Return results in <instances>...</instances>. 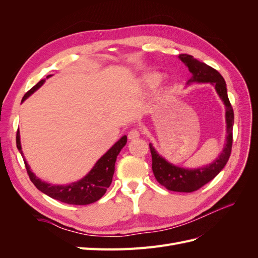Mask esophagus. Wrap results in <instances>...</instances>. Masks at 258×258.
Listing matches in <instances>:
<instances>
[{"mask_svg":"<svg viewBox=\"0 0 258 258\" xmlns=\"http://www.w3.org/2000/svg\"><path fill=\"white\" fill-rule=\"evenodd\" d=\"M140 138V131L138 129H132L128 132V139L129 140H135Z\"/></svg>","mask_w":258,"mask_h":258,"instance_id":"1","label":"esophagus"}]
</instances>
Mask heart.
I'll return each instance as SVG.
<instances>
[{"instance_id":"obj_1","label":"heart","mask_w":258,"mask_h":258,"mask_svg":"<svg viewBox=\"0 0 258 258\" xmlns=\"http://www.w3.org/2000/svg\"><path fill=\"white\" fill-rule=\"evenodd\" d=\"M162 80V74L158 72H151L146 73L142 76V79L140 80V84H141L144 88H154L155 86H157Z\"/></svg>"}]
</instances>
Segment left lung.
Segmentation results:
<instances>
[{"label": "left lung", "mask_w": 258, "mask_h": 258, "mask_svg": "<svg viewBox=\"0 0 258 258\" xmlns=\"http://www.w3.org/2000/svg\"><path fill=\"white\" fill-rule=\"evenodd\" d=\"M178 59L188 68L191 73V79L187 82V85L194 83H210L214 86L218 97L221 98L225 105V118H226V143L222 153L218 157L209 165L188 169L173 165L169 162L155 150L152 143H150L152 154V169L156 179L167 189L179 192H191L199 189L206 185L221 172L227 163L231 153L232 146V127H233V110L229 102L227 88L223 76L216 70L208 64L195 59L190 54H179Z\"/></svg>", "instance_id": "8db88e82"}]
</instances>
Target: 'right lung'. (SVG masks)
<instances>
[{
  "instance_id": "right-lung-1",
  "label": "right lung",
  "mask_w": 258,
  "mask_h": 258,
  "mask_svg": "<svg viewBox=\"0 0 258 258\" xmlns=\"http://www.w3.org/2000/svg\"><path fill=\"white\" fill-rule=\"evenodd\" d=\"M51 75L46 76V79H49ZM46 80H41L34 87L31 88L22 98L21 102L28 99L33 92H35L38 88L43 86ZM17 148L20 152L23 161L27 168V172L36 188L41 190L45 195H47L50 198L64 202L68 205H76V206H85L90 205L92 202L98 201L105 194L106 189L110 187L112 183V178L115 171V162L116 158L122 147L127 143V136H122L118 141H117L110 150H108L102 157H101L93 168L89 171L88 174H86L80 181L73 182L68 185H54L38 178L30 169V166L25 159L23 152L21 148L20 142V134L19 130L17 131L16 137Z\"/></svg>"
}]
</instances>
